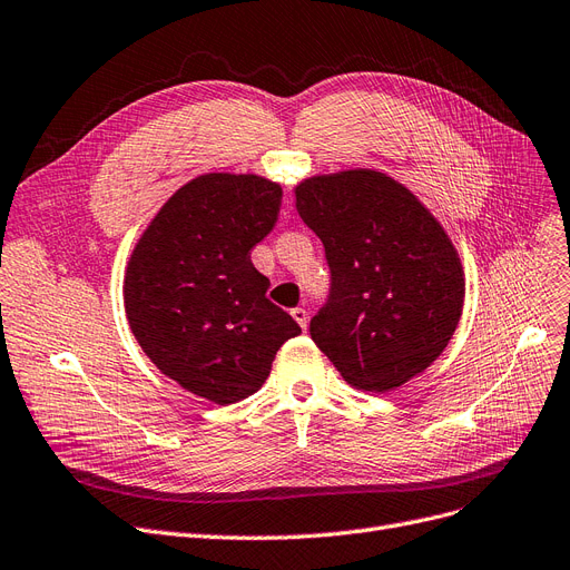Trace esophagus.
I'll return each instance as SVG.
<instances>
[{"mask_svg": "<svg viewBox=\"0 0 570 570\" xmlns=\"http://www.w3.org/2000/svg\"><path fill=\"white\" fill-rule=\"evenodd\" d=\"M291 317L301 324V328H307V312L303 307H293Z\"/></svg>", "mask_w": 570, "mask_h": 570, "instance_id": "34e87169", "label": "esophagus"}]
</instances>
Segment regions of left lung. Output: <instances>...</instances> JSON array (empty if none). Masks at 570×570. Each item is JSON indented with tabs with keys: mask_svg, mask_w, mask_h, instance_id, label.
I'll return each instance as SVG.
<instances>
[{
	"mask_svg": "<svg viewBox=\"0 0 570 570\" xmlns=\"http://www.w3.org/2000/svg\"><path fill=\"white\" fill-rule=\"evenodd\" d=\"M303 223L326 250L331 288L309 335L345 381L390 392L444 352L465 301L449 235L413 193L381 171L296 187Z\"/></svg>",
	"mask_w": 570,
	"mask_h": 570,
	"instance_id": "obj_1",
	"label": "left lung"
}]
</instances>
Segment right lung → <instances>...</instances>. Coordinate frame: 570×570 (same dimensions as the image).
I'll use <instances>...</instances> for the list:
<instances>
[{"mask_svg":"<svg viewBox=\"0 0 570 570\" xmlns=\"http://www.w3.org/2000/svg\"><path fill=\"white\" fill-rule=\"evenodd\" d=\"M279 206L282 187L267 178L199 176L161 206L126 267V320L142 352L220 406L258 392L274 354L301 333L250 263Z\"/></svg>","mask_w":570,"mask_h":570,"instance_id":"obj_1","label":"right lung"}]
</instances>
